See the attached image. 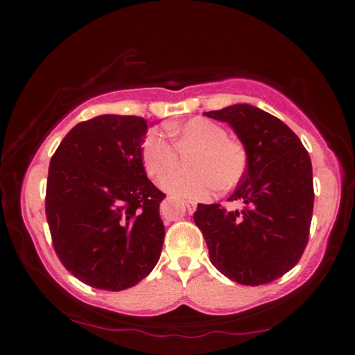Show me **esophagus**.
Returning a JSON list of instances; mask_svg holds the SVG:
<instances>
[{"mask_svg":"<svg viewBox=\"0 0 355 355\" xmlns=\"http://www.w3.org/2000/svg\"><path fill=\"white\" fill-rule=\"evenodd\" d=\"M184 205H186V208H188L189 213H194L197 208V203L194 200H184Z\"/></svg>","mask_w":355,"mask_h":355,"instance_id":"obj_1","label":"esophagus"}]
</instances>
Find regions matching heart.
Listing matches in <instances>:
<instances>
[{
  "mask_svg": "<svg viewBox=\"0 0 355 355\" xmlns=\"http://www.w3.org/2000/svg\"><path fill=\"white\" fill-rule=\"evenodd\" d=\"M169 133L178 144L197 147L188 163L191 171H175L161 182L172 196L205 199L216 189H233L248 172V150L239 141L230 139L227 130L213 120L191 119L183 125H171ZM141 161L150 177L159 178L175 164V148L159 130H148L141 142Z\"/></svg>",
  "mask_w": 355,
  "mask_h": 355,
  "instance_id": "heart-1",
  "label": "heart"
}]
</instances>
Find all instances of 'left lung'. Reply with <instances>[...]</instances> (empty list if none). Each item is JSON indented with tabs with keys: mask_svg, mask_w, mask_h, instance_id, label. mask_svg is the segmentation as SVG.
Listing matches in <instances>:
<instances>
[{
	"mask_svg": "<svg viewBox=\"0 0 355 355\" xmlns=\"http://www.w3.org/2000/svg\"><path fill=\"white\" fill-rule=\"evenodd\" d=\"M203 114L230 125L249 166L228 199L243 208L199 203L194 222L219 272L241 285L269 284L296 266L309 241L315 200L310 156L280 119L260 107L238 103Z\"/></svg>",
	"mask_w": 355,
	"mask_h": 355,
	"instance_id": "obj_1",
	"label": "left lung"
}]
</instances>
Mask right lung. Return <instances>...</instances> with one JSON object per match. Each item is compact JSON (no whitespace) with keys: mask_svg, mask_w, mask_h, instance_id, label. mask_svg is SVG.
Segmentation results:
<instances>
[{"mask_svg":"<svg viewBox=\"0 0 355 355\" xmlns=\"http://www.w3.org/2000/svg\"><path fill=\"white\" fill-rule=\"evenodd\" d=\"M147 120L103 114L71 128L50 161L45 213L59 260L83 284L122 291L152 272L164 241L141 142Z\"/></svg>","mask_w":355,"mask_h":355,"instance_id":"obj_1","label":"right lung"}]
</instances>
